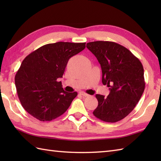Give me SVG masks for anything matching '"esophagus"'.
<instances>
[{
    "label": "esophagus",
    "instance_id": "obj_1",
    "mask_svg": "<svg viewBox=\"0 0 161 161\" xmlns=\"http://www.w3.org/2000/svg\"><path fill=\"white\" fill-rule=\"evenodd\" d=\"M80 94L82 95V96H84V97H87V96H88V95L87 93H84V92H80Z\"/></svg>",
    "mask_w": 161,
    "mask_h": 161
}]
</instances>
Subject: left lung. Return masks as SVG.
<instances>
[{"mask_svg": "<svg viewBox=\"0 0 161 161\" xmlns=\"http://www.w3.org/2000/svg\"><path fill=\"white\" fill-rule=\"evenodd\" d=\"M86 47L100 64L102 84L110 87L107 97L95 95L98 106L93 114L104 122L121 120L133 110L145 90L144 69L141 61L127 48L115 42H89Z\"/></svg>", "mask_w": 161, "mask_h": 161, "instance_id": "left-lung-1", "label": "left lung"}]
</instances>
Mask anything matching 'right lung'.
<instances>
[{"label":"right lung","instance_id":"add662e5","mask_svg":"<svg viewBox=\"0 0 161 161\" xmlns=\"http://www.w3.org/2000/svg\"><path fill=\"white\" fill-rule=\"evenodd\" d=\"M86 47V43L46 44L28 54L15 75L22 107L40 121H51L64 114L77 95L65 91L61 81L68 60Z\"/></svg>","mask_w":161,"mask_h":161}]
</instances>
